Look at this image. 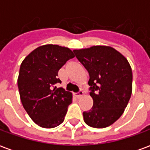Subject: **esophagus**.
Wrapping results in <instances>:
<instances>
[{"instance_id": "obj_1", "label": "esophagus", "mask_w": 150, "mask_h": 150, "mask_svg": "<svg viewBox=\"0 0 150 150\" xmlns=\"http://www.w3.org/2000/svg\"><path fill=\"white\" fill-rule=\"evenodd\" d=\"M83 95V91H82V90H80V91H79L78 92H76V93H75V96L79 98V97H81Z\"/></svg>"}]
</instances>
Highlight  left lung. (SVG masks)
I'll list each match as a JSON object with an SVG mask.
<instances>
[{"instance_id":"8db88e82","label":"left lung","mask_w":150,"mask_h":150,"mask_svg":"<svg viewBox=\"0 0 150 150\" xmlns=\"http://www.w3.org/2000/svg\"><path fill=\"white\" fill-rule=\"evenodd\" d=\"M73 51L90 76L93 106L83 113L84 122L97 129L110 126L121 116L131 97V67L125 57L111 46H94Z\"/></svg>"}]
</instances>
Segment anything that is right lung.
<instances>
[{"label": "right lung", "instance_id": "add662e5", "mask_svg": "<svg viewBox=\"0 0 150 150\" xmlns=\"http://www.w3.org/2000/svg\"><path fill=\"white\" fill-rule=\"evenodd\" d=\"M75 54L58 45H44L34 50L22 61L18 79L21 104L32 120L46 129L64 120L72 93L54 86L61 83L59 69Z\"/></svg>", "mask_w": 150, "mask_h": 150}]
</instances>
